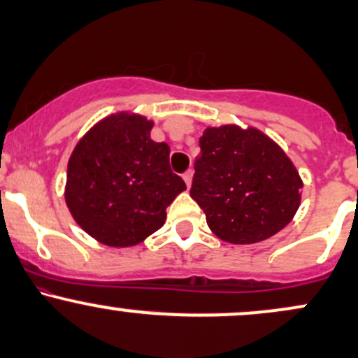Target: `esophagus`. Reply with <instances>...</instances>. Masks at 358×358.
Instances as JSON below:
<instances>
[{
	"instance_id": "obj_1",
	"label": "esophagus",
	"mask_w": 358,
	"mask_h": 358,
	"mask_svg": "<svg viewBox=\"0 0 358 358\" xmlns=\"http://www.w3.org/2000/svg\"><path fill=\"white\" fill-rule=\"evenodd\" d=\"M192 178H193V171H192V170L185 171V175H183V180H185V183H187V187H188V188L192 187Z\"/></svg>"
}]
</instances>
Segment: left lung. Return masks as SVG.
Instances as JSON below:
<instances>
[{
	"instance_id": "left-lung-1",
	"label": "left lung",
	"mask_w": 358,
	"mask_h": 358,
	"mask_svg": "<svg viewBox=\"0 0 358 358\" xmlns=\"http://www.w3.org/2000/svg\"><path fill=\"white\" fill-rule=\"evenodd\" d=\"M190 196L207 225L231 244H256L285 229L301 202L303 180L285 151L256 127H207Z\"/></svg>"
}]
</instances>
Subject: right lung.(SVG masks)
Returning a JSON list of instances; mask_svg holds the SVG:
<instances>
[{"label": "right lung", "instance_id": "right-lung-1", "mask_svg": "<svg viewBox=\"0 0 358 358\" xmlns=\"http://www.w3.org/2000/svg\"><path fill=\"white\" fill-rule=\"evenodd\" d=\"M153 121L116 113L73 148L65 202L73 220L110 248H131L163 227L166 207L187 185L170 168V146L156 143Z\"/></svg>", "mask_w": 358, "mask_h": 358}]
</instances>
